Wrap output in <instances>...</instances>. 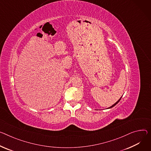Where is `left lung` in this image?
I'll use <instances>...</instances> for the list:
<instances>
[{"label":"left lung","mask_w":151,"mask_h":151,"mask_svg":"<svg viewBox=\"0 0 151 151\" xmlns=\"http://www.w3.org/2000/svg\"><path fill=\"white\" fill-rule=\"evenodd\" d=\"M121 98H122V97H121V98H120V99H119V100H118V101H117V102H116V103H115V104H113V105H112V106H110V107H109V108H107V109H109V108H112V107H113V106H115V105H116V104H118V103H119V101H120V99H121Z\"/></svg>","instance_id":"obj_1"}]
</instances>
